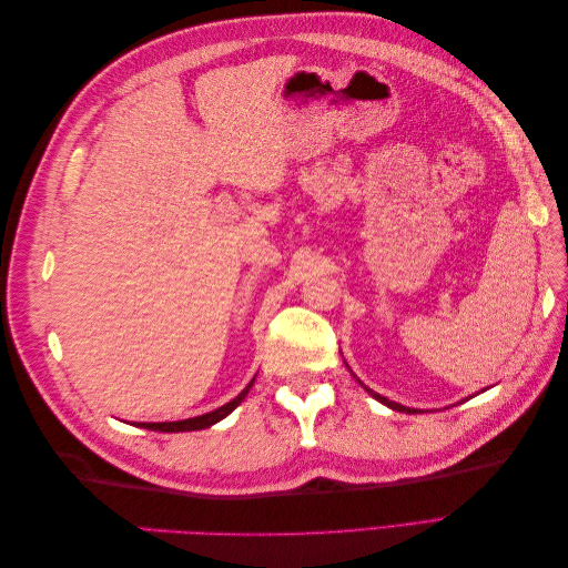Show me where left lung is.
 I'll return each mask as SVG.
<instances>
[{
	"instance_id": "left-lung-1",
	"label": "left lung",
	"mask_w": 568,
	"mask_h": 568,
	"mask_svg": "<svg viewBox=\"0 0 568 568\" xmlns=\"http://www.w3.org/2000/svg\"><path fill=\"white\" fill-rule=\"evenodd\" d=\"M369 390V388H367ZM369 395L372 398H376L379 403H384L386 407H390V409H398V412H407V415H415L417 409H412V407H405V405H400V403H393V400H388V398H384V395H379V393H374V390H369Z\"/></svg>"
}]
</instances>
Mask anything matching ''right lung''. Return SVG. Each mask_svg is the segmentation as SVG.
<instances>
[{"instance_id": "1", "label": "right lung", "mask_w": 568, "mask_h": 568, "mask_svg": "<svg viewBox=\"0 0 568 568\" xmlns=\"http://www.w3.org/2000/svg\"><path fill=\"white\" fill-rule=\"evenodd\" d=\"M253 382H255V376L251 379V384L236 395L234 400H230V403H225L222 407H217V409H213V412H205V415H199V417H192V419H180V422H136L134 426H140V428H149V432H161V434H180V432H201V428H209V426H213V424H217L220 419H225L230 412L234 409V407H239L242 405V400L246 398L248 395V390H251V386H253Z\"/></svg>"}]
</instances>
